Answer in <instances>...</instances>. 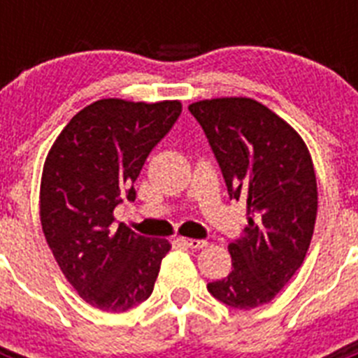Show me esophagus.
<instances>
[{"mask_svg":"<svg viewBox=\"0 0 358 358\" xmlns=\"http://www.w3.org/2000/svg\"><path fill=\"white\" fill-rule=\"evenodd\" d=\"M181 242L189 249H202L208 245L206 240H197V238H181Z\"/></svg>","mask_w":358,"mask_h":358,"instance_id":"esophagus-1","label":"esophagus"}]
</instances>
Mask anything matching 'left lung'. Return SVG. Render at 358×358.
I'll use <instances>...</instances> for the list:
<instances>
[{
	"label": "left lung",
	"instance_id": "obj_1",
	"mask_svg": "<svg viewBox=\"0 0 358 358\" xmlns=\"http://www.w3.org/2000/svg\"><path fill=\"white\" fill-rule=\"evenodd\" d=\"M188 109L229 199L248 201V227L227 245L233 268L208 290L231 308H256L273 301L305 260L317 215L314 163L301 136L252 98L201 100Z\"/></svg>",
	"mask_w": 358,
	"mask_h": 358
}]
</instances>
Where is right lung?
Instances as JSON below:
<instances>
[{"label":"right lung","mask_w":358,"mask_h":358,"mask_svg":"<svg viewBox=\"0 0 358 358\" xmlns=\"http://www.w3.org/2000/svg\"><path fill=\"white\" fill-rule=\"evenodd\" d=\"M177 100L145 103L103 98L62 129L41 179V224L66 280L85 303L127 312L154 290L164 238L113 226V211L136 199L134 181L152 148L181 115Z\"/></svg>","instance_id":"1"}]
</instances>
